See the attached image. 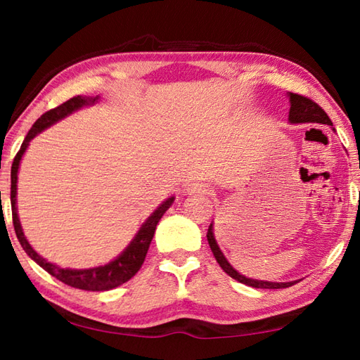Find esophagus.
<instances>
[{
  "label": "esophagus",
  "mask_w": 360,
  "mask_h": 360,
  "mask_svg": "<svg viewBox=\"0 0 360 360\" xmlns=\"http://www.w3.org/2000/svg\"><path fill=\"white\" fill-rule=\"evenodd\" d=\"M209 188L205 187V184H201V182H192V184L187 186V193L193 195V193H207Z\"/></svg>",
  "instance_id": "obj_1"
}]
</instances>
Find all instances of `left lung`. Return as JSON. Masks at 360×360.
<instances>
[{"mask_svg":"<svg viewBox=\"0 0 360 360\" xmlns=\"http://www.w3.org/2000/svg\"><path fill=\"white\" fill-rule=\"evenodd\" d=\"M289 102H290V110H289V122L290 124H323V125H331L333 122L328 117V114L323 111V108L311 101L309 97H304L300 94L289 93ZM207 241L209 246L215 255L218 264L221 266L227 275H231L232 278L236 281L244 283V285L252 286V288H259V289H281V288H289L295 285L297 281H288V283H274V281H263V280H254V278H246L240 272H236L233 267L229 264L223 252L219 250L215 235H213V224L209 226L207 231Z\"/></svg>","mask_w":360,"mask_h":360,"instance_id":"1","label":"left lung"}]
</instances>
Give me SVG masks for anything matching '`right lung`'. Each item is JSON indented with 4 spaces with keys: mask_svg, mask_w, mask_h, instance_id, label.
I'll return each instance as SVG.
<instances>
[{
    "mask_svg": "<svg viewBox=\"0 0 360 360\" xmlns=\"http://www.w3.org/2000/svg\"><path fill=\"white\" fill-rule=\"evenodd\" d=\"M96 101H97V97L91 98V97L75 96V97L70 98V101H66L65 103L58 105L57 108L46 111L43 116L35 122L32 128L29 129V133L25 137V141H22L21 148L17 153V156H15V159H13L12 172H11V204H12L13 229H15V233H17V238L21 244V248L25 249L26 254L32 258L38 266H41L46 272H49L52 277H56L57 280L63 281L68 286L85 289V290H108V289L120 286L122 283L128 281L129 278L134 277L137 271L141 269L145 255H147V252H148L150 243L153 240V235H155L156 226L159 223V219L162 218L164 213L168 210V207H170L172 202L174 201L173 196L168 198L167 201H164L155 212H153V215L148 217V219L142 224L141 231L137 232L133 241L129 243V246L124 252H122V254L116 259H112V262H110L105 266L91 267V269H63V267H58L57 264L46 262V259L38 255L37 252L32 249V246L27 243L25 233H22V229H21L20 219H18V213H17V173H18L20 160H21L22 155H25L29 142L32 141L38 133H41L44 128H48L52 124H56V122L66 117L68 114L74 112L75 110L82 108V106L94 103Z\"/></svg>",
    "mask_w": 360,
    "mask_h": 360,
    "instance_id": "1",
    "label": "right lung"
}]
</instances>
